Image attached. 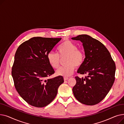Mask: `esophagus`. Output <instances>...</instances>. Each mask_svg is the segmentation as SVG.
I'll list each match as a JSON object with an SVG mask.
<instances>
[{
    "label": "esophagus",
    "instance_id": "34e87169",
    "mask_svg": "<svg viewBox=\"0 0 124 124\" xmlns=\"http://www.w3.org/2000/svg\"><path fill=\"white\" fill-rule=\"evenodd\" d=\"M68 79V77H64V80L65 81V80H67Z\"/></svg>",
    "mask_w": 124,
    "mask_h": 124
}]
</instances>
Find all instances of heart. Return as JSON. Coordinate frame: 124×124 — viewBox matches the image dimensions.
I'll return each instance as SVG.
<instances>
[{"label": "heart", "instance_id": "heart-1", "mask_svg": "<svg viewBox=\"0 0 124 124\" xmlns=\"http://www.w3.org/2000/svg\"><path fill=\"white\" fill-rule=\"evenodd\" d=\"M77 48L75 43L67 40L63 42L58 48V55L52 51L48 53V61L51 67L54 69H57L60 66V58L66 57L65 60L66 65L57 71V75L64 77L69 76L73 73L76 67L78 68L83 64L85 55L82 50Z\"/></svg>", "mask_w": 124, "mask_h": 124}]
</instances>
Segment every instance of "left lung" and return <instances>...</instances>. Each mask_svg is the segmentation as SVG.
<instances>
[{
    "label": "left lung",
    "instance_id": "8db88e82",
    "mask_svg": "<svg viewBox=\"0 0 124 124\" xmlns=\"http://www.w3.org/2000/svg\"><path fill=\"white\" fill-rule=\"evenodd\" d=\"M83 44L85 58L77 71L85 78L76 76L72 89L75 98L81 103L93 106L106 96L115 79L116 65L109 51L103 44L87 35L72 38Z\"/></svg>",
    "mask_w": 124,
    "mask_h": 124
}]
</instances>
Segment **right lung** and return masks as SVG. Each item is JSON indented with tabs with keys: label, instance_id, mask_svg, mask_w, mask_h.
I'll use <instances>...</instances> for the list:
<instances>
[{
	"label": "right lung",
	"instance_id": "right-lung-1",
	"mask_svg": "<svg viewBox=\"0 0 124 124\" xmlns=\"http://www.w3.org/2000/svg\"><path fill=\"white\" fill-rule=\"evenodd\" d=\"M61 38L33 37L19 45L15 56L11 75L15 88L29 105L37 108L53 101L63 77H47L55 73L47 56Z\"/></svg>",
	"mask_w": 124,
	"mask_h": 124
}]
</instances>
